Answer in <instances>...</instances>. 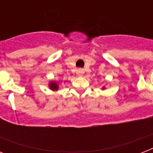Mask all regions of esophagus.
<instances>
[{
    "label": "esophagus",
    "instance_id": "34e87169",
    "mask_svg": "<svg viewBox=\"0 0 153 153\" xmlns=\"http://www.w3.org/2000/svg\"><path fill=\"white\" fill-rule=\"evenodd\" d=\"M84 70L83 69H79L77 71V74L79 75V76H82V74H84Z\"/></svg>",
    "mask_w": 153,
    "mask_h": 153
}]
</instances>
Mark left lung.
<instances>
[{"label":"left lung","instance_id":"obj_1","mask_svg":"<svg viewBox=\"0 0 153 153\" xmlns=\"http://www.w3.org/2000/svg\"><path fill=\"white\" fill-rule=\"evenodd\" d=\"M105 86H103V87L102 88V90H105Z\"/></svg>","mask_w":153,"mask_h":153}]
</instances>
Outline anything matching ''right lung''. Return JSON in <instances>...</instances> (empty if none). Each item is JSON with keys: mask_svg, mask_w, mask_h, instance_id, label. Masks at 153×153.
Segmentation results:
<instances>
[{"mask_svg": "<svg viewBox=\"0 0 153 153\" xmlns=\"http://www.w3.org/2000/svg\"><path fill=\"white\" fill-rule=\"evenodd\" d=\"M48 86H49V88L51 89V91H58V89H59V83H58L57 82L51 81L50 82H49Z\"/></svg>", "mask_w": 153, "mask_h": 153, "instance_id": "add662e5", "label": "right lung"}]
</instances>
